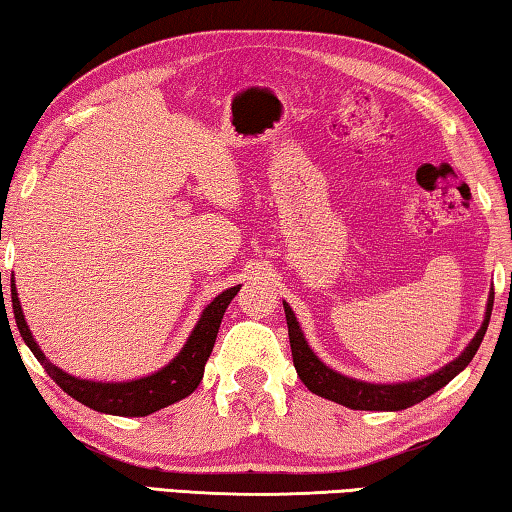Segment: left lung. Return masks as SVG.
Returning <instances> with one entry per match:
<instances>
[{
	"instance_id": "left-lung-1",
	"label": "left lung",
	"mask_w": 512,
	"mask_h": 512,
	"mask_svg": "<svg viewBox=\"0 0 512 512\" xmlns=\"http://www.w3.org/2000/svg\"><path fill=\"white\" fill-rule=\"evenodd\" d=\"M492 302H495V291L490 293L488 298V309H485V320L479 332L467 345L463 354L452 363H447L443 370L433 372V375L424 379L409 381V384H368V381L350 379L343 377L332 368H327L323 361H320L302 336V329L298 325L296 316H293L291 307L284 302V314H287V325H289V343H291V354H293V366L298 370V377L302 379L311 393H316L325 400H332L336 404L348 406L354 411H402L409 409V406L427 400L429 395L440 391L445 384H449L458 372H461L467 363L479 350V345L485 336V329L490 323L492 314Z\"/></svg>"
}]
</instances>
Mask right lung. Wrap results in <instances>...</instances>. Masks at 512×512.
I'll return each mask as SVG.
<instances>
[{
	"instance_id": "obj_1",
	"label": "right lung",
	"mask_w": 512,
	"mask_h": 512,
	"mask_svg": "<svg viewBox=\"0 0 512 512\" xmlns=\"http://www.w3.org/2000/svg\"><path fill=\"white\" fill-rule=\"evenodd\" d=\"M239 287H232L216 296L210 305L205 307L201 320L194 327L192 336L185 343V348L173 359L167 368H162L151 377L124 381V384H99V381H85L67 375L56 366H51L45 354L40 352L38 343L27 327V320L22 316L20 300H17L15 284L11 282V300H13V314L17 329H20L24 343L29 350L36 354L40 366H45L49 377L63 388L67 395H72L76 402L90 406L94 411L110 413V415H128V418H140V415H149L153 411H160L164 406L183 400L189 393H194L203 379L205 361L210 357L214 348L216 334H219L221 318L228 309L230 300L237 296Z\"/></svg>"
}]
</instances>
